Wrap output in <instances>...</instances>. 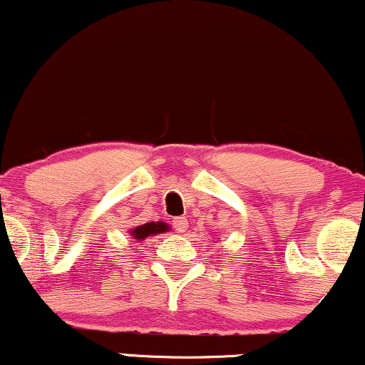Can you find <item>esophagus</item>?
<instances>
[{"label": "esophagus", "instance_id": "34e87169", "mask_svg": "<svg viewBox=\"0 0 365 365\" xmlns=\"http://www.w3.org/2000/svg\"><path fill=\"white\" fill-rule=\"evenodd\" d=\"M173 227L177 232H185L188 229V220L183 219V217H178V219L173 220Z\"/></svg>", "mask_w": 365, "mask_h": 365}]
</instances>
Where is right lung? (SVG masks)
<instances>
[{
	"label": "right lung",
	"instance_id": "1",
	"mask_svg": "<svg viewBox=\"0 0 365 365\" xmlns=\"http://www.w3.org/2000/svg\"><path fill=\"white\" fill-rule=\"evenodd\" d=\"M170 230V225H167L165 222H146L143 225H138V227L131 229V236L133 239H136V241H143V239L150 237V236H155V234H161V232H167Z\"/></svg>",
	"mask_w": 365,
	"mask_h": 365
}]
</instances>
